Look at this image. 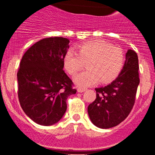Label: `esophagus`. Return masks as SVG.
I'll return each instance as SVG.
<instances>
[{"mask_svg":"<svg viewBox=\"0 0 155 155\" xmlns=\"http://www.w3.org/2000/svg\"><path fill=\"white\" fill-rule=\"evenodd\" d=\"M85 90H86V89L83 88V87H78V88H77V91L79 92V93H82V92H84Z\"/></svg>","mask_w":155,"mask_h":155,"instance_id":"esophagus-1","label":"esophagus"}]
</instances>
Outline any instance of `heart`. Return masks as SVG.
I'll return each mask as SVG.
<instances>
[{"label":"heart","mask_w":155,"mask_h":155,"mask_svg":"<svg viewBox=\"0 0 155 155\" xmlns=\"http://www.w3.org/2000/svg\"><path fill=\"white\" fill-rule=\"evenodd\" d=\"M124 54L118 46L101 40H92L77 47L76 53L68 51L64 57V68L69 74L75 75L86 63L87 70L76 75L75 83L88 87L101 82L108 83L118 76L123 68Z\"/></svg>","instance_id":"1"}]
</instances>
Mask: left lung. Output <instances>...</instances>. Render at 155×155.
Wrapping results in <instances>:
<instances>
[{
  "label": "left lung",
  "mask_w": 155,
  "mask_h": 155,
  "mask_svg": "<svg viewBox=\"0 0 155 155\" xmlns=\"http://www.w3.org/2000/svg\"><path fill=\"white\" fill-rule=\"evenodd\" d=\"M125 58L124 67L115 80L107 86L95 88L97 98L89 104L87 113L97 127L107 129L117 126L134 107L140 84L138 56L134 50L129 49Z\"/></svg>",
  "instance_id": "1"
}]
</instances>
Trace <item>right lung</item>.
Wrapping results in <instances>:
<instances>
[{"label":"right lung","mask_w":155,"mask_h":155,"mask_svg":"<svg viewBox=\"0 0 155 155\" xmlns=\"http://www.w3.org/2000/svg\"><path fill=\"white\" fill-rule=\"evenodd\" d=\"M70 40L48 37L27 50L17 73L18 97L25 113L37 124L58 122L67 110V99L76 93L63 70Z\"/></svg>","instance_id":"1"}]
</instances>
